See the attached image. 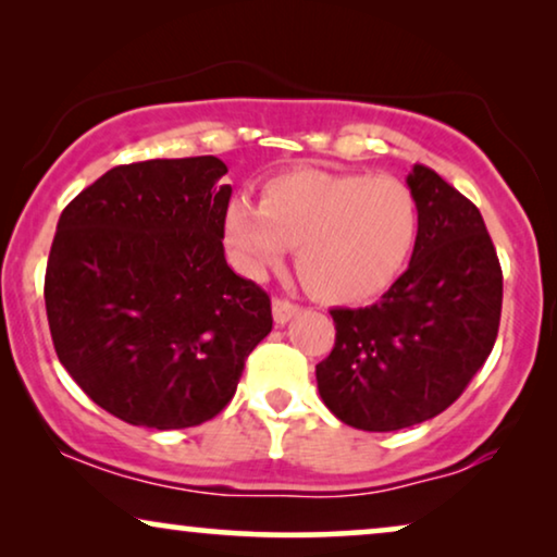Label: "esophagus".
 Here are the masks:
<instances>
[{
	"instance_id": "34e87169",
	"label": "esophagus",
	"mask_w": 557,
	"mask_h": 557,
	"mask_svg": "<svg viewBox=\"0 0 557 557\" xmlns=\"http://www.w3.org/2000/svg\"><path fill=\"white\" fill-rule=\"evenodd\" d=\"M273 322L276 324H286V322H292V319L299 314V304H294V301H288V299H273Z\"/></svg>"
}]
</instances>
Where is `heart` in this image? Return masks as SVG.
<instances>
[{
  "label": "heart",
  "mask_w": 557,
  "mask_h": 557,
  "mask_svg": "<svg viewBox=\"0 0 557 557\" xmlns=\"http://www.w3.org/2000/svg\"><path fill=\"white\" fill-rule=\"evenodd\" d=\"M418 233L416 197L393 177L301 170L271 180L261 205L235 197L223 238L240 271L258 276L296 248L311 294L362 304L393 286Z\"/></svg>",
  "instance_id": "heart-1"
}]
</instances>
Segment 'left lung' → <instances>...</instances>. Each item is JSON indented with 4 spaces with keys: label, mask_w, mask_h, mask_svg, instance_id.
Wrapping results in <instances>:
<instances>
[{
    "label": "left lung",
    "mask_w": 557,
    "mask_h": 557,
    "mask_svg": "<svg viewBox=\"0 0 557 557\" xmlns=\"http://www.w3.org/2000/svg\"><path fill=\"white\" fill-rule=\"evenodd\" d=\"M418 235L403 276L362 309H332L334 347L317 364L324 406L360 431H400L444 413L490 357L502 269L482 212L429 166L408 174Z\"/></svg>",
    "instance_id": "1"
}]
</instances>
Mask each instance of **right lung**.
Here are the masks:
<instances>
[{"label": "right lung", "mask_w": 557, "mask_h": 557, "mask_svg": "<svg viewBox=\"0 0 557 557\" xmlns=\"http://www.w3.org/2000/svg\"><path fill=\"white\" fill-rule=\"evenodd\" d=\"M218 157L113 166L58 220L45 309L58 360L96 406L170 431L215 418L271 332V299L225 261Z\"/></svg>", "instance_id": "obj_1"}]
</instances>
